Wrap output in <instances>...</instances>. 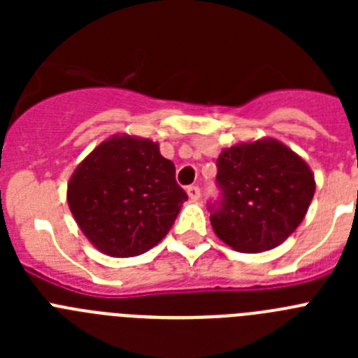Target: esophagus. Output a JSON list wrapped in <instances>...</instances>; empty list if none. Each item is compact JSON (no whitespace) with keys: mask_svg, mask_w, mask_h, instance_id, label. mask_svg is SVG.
<instances>
[{"mask_svg":"<svg viewBox=\"0 0 358 358\" xmlns=\"http://www.w3.org/2000/svg\"><path fill=\"white\" fill-rule=\"evenodd\" d=\"M186 192H188V197L192 199V201H199V197H201V188H199V186H188Z\"/></svg>","mask_w":358,"mask_h":358,"instance_id":"34e87169","label":"esophagus"}]
</instances>
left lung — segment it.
<instances>
[{"mask_svg": "<svg viewBox=\"0 0 358 358\" xmlns=\"http://www.w3.org/2000/svg\"><path fill=\"white\" fill-rule=\"evenodd\" d=\"M217 170L222 199L210 204L211 227L240 252H264L285 242L314 197L308 164L273 138L224 148Z\"/></svg>", "mask_w": 358, "mask_h": 358, "instance_id": "8db88e82", "label": "left lung"}]
</instances>
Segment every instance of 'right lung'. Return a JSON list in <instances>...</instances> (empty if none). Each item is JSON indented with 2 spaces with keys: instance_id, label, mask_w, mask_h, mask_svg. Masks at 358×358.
<instances>
[{
  "instance_id": "1",
  "label": "right lung",
  "mask_w": 358,
  "mask_h": 358,
  "mask_svg": "<svg viewBox=\"0 0 358 358\" xmlns=\"http://www.w3.org/2000/svg\"><path fill=\"white\" fill-rule=\"evenodd\" d=\"M188 199L176 166L147 138L115 134L78 164L68 206L80 231L103 255L129 258L166 236Z\"/></svg>"
}]
</instances>
